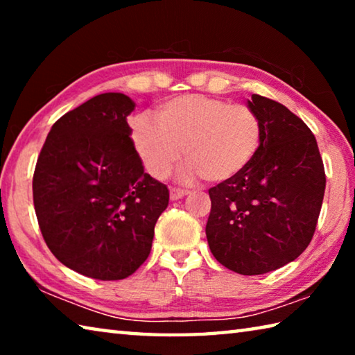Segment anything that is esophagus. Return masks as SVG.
<instances>
[{
  "mask_svg": "<svg viewBox=\"0 0 355 355\" xmlns=\"http://www.w3.org/2000/svg\"><path fill=\"white\" fill-rule=\"evenodd\" d=\"M188 194H189V191H186V189L172 188L171 189V200H178V199H182V197L188 196Z\"/></svg>",
  "mask_w": 355,
  "mask_h": 355,
  "instance_id": "obj_1",
  "label": "esophagus"
}]
</instances>
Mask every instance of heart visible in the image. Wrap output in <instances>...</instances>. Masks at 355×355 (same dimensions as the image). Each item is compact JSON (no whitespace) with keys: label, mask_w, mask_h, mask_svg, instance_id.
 I'll list each match as a JSON object with an SVG mask.
<instances>
[{"label":"heart","mask_w":355,"mask_h":355,"mask_svg":"<svg viewBox=\"0 0 355 355\" xmlns=\"http://www.w3.org/2000/svg\"><path fill=\"white\" fill-rule=\"evenodd\" d=\"M156 121L136 117L131 139L147 172L158 180L169 175L183 152V180L224 183L248 169L260 148V119L245 105L182 95L156 110Z\"/></svg>","instance_id":"b5f03b06"}]
</instances>
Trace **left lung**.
I'll use <instances>...</instances> for the list:
<instances>
[{
    "mask_svg": "<svg viewBox=\"0 0 355 355\" xmlns=\"http://www.w3.org/2000/svg\"><path fill=\"white\" fill-rule=\"evenodd\" d=\"M261 142L248 169L209 189L207 239L227 269L266 274L302 254L320 218L326 173L310 128L286 106L254 94Z\"/></svg>",
    "mask_w": 355,
    "mask_h": 355,
    "instance_id": "8db88e82",
    "label": "left lung"
}]
</instances>
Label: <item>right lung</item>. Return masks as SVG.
Listing matches in <instances>:
<instances>
[{
	"label": "right lung",
	"mask_w": 355,
	"mask_h": 355,
	"mask_svg": "<svg viewBox=\"0 0 355 355\" xmlns=\"http://www.w3.org/2000/svg\"><path fill=\"white\" fill-rule=\"evenodd\" d=\"M135 101L106 92L58 120L35 164L33 197L48 249L98 280L127 279L147 260L169 189L144 172L127 117Z\"/></svg>",
	"instance_id": "right-lung-1"
}]
</instances>
